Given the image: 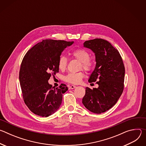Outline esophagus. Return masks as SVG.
<instances>
[{
    "mask_svg": "<svg viewBox=\"0 0 146 146\" xmlns=\"http://www.w3.org/2000/svg\"><path fill=\"white\" fill-rule=\"evenodd\" d=\"M76 87V86H70V87H69V90H72V89L75 88Z\"/></svg>",
    "mask_w": 146,
    "mask_h": 146,
    "instance_id": "1",
    "label": "esophagus"
}]
</instances>
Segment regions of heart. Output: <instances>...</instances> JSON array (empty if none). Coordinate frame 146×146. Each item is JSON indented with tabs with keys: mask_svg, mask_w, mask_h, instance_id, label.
I'll list each match as a JSON object with an SVG mask.
<instances>
[{
	"mask_svg": "<svg viewBox=\"0 0 146 146\" xmlns=\"http://www.w3.org/2000/svg\"><path fill=\"white\" fill-rule=\"evenodd\" d=\"M72 55L74 58L81 62V68L86 71H91L93 68V62L90 59V55L89 52L84 49L79 48L75 50L72 52ZM68 65V59L62 55L59 57L58 66L60 70H65ZM84 77V74L82 72L78 73H70L65 77V80L73 84H78L81 82V80Z\"/></svg>",
	"mask_w": 146,
	"mask_h": 146,
	"instance_id": "1",
	"label": "heart"
}]
</instances>
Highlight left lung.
<instances>
[{
  "mask_svg": "<svg viewBox=\"0 0 146 146\" xmlns=\"http://www.w3.org/2000/svg\"><path fill=\"white\" fill-rule=\"evenodd\" d=\"M84 47L91 50L95 56L96 66L88 82L99 87L86 88L82 103L90 111L101 114L114 106L123 90L125 67L117 49L107 40L95 38L85 41Z\"/></svg>",
  "mask_w": 146,
  "mask_h": 146,
  "instance_id": "obj_1",
  "label": "left lung"
}]
</instances>
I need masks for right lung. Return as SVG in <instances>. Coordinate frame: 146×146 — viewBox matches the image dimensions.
<instances>
[{"label":"right lung","instance_id":"right-lung-1","mask_svg":"<svg viewBox=\"0 0 146 146\" xmlns=\"http://www.w3.org/2000/svg\"><path fill=\"white\" fill-rule=\"evenodd\" d=\"M74 41L46 39L25 54L21 65L19 79L25 103L35 114L47 117L55 113L68 90L64 84L52 88L51 74L59 72L58 62L62 52Z\"/></svg>","mask_w":146,"mask_h":146}]
</instances>
